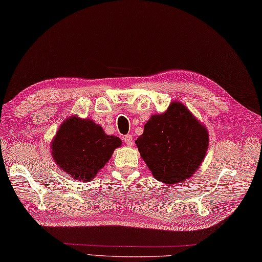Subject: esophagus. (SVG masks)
I'll use <instances>...</instances> for the list:
<instances>
[{"instance_id":"34e87169","label":"esophagus","mask_w":262,"mask_h":262,"mask_svg":"<svg viewBox=\"0 0 262 262\" xmlns=\"http://www.w3.org/2000/svg\"><path fill=\"white\" fill-rule=\"evenodd\" d=\"M132 136L131 135H126V136H124L123 137V140H124V142L127 144V145H132V143H133V141H132Z\"/></svg>"}]
</instances>
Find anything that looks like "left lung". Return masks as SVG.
Here are the masks:
<instances>
[{"label": "left lung", "instance_id": "obj_1", "mask_svg": "<svg viewBox=\"0 0 262 262\" xmlns=\"http://www.w3.org/2000/svg\"><path fill=\"white\" fill-rule=\"evenodd\" d=\"M136 144L146 167L164 184L183 182L200 168L209 146L207 126L179 101L144 124Z\"/></svg>", "mask_w": 262, "mask_h": 262}]
</instances>
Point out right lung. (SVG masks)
Segmentation results:
<instances>
[{"label": "right lung", "instance_id": "1", "mask_svg": "<svg viewBox=\"0 0 262 262\" xmlns=\"http://www.w3.org/2000/svg\"><path fill=\"white\" fill-rule=\"evenodd\" d=\"M121 139L109 136L91 119L67 118L51 142L55 164L73 179L90 182L110 160Z\"/></svg>", "mask_w": 262, "mask_h": 262}]
</instances>
